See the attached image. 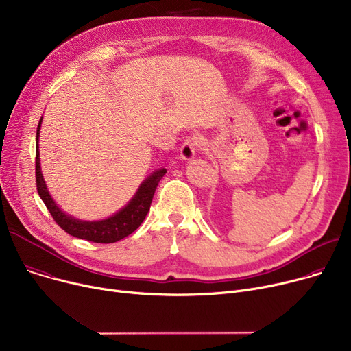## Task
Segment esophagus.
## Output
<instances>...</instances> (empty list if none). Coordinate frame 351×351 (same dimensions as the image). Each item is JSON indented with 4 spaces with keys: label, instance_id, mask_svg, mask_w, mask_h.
<instances>
[{
    "label": "esophagus",
    "instance_id": "esophagus-1",
    "mask_svg": "<svg viewBox=\"0 0 351 351\" xmlns=\"http://www.w3.org/2000/svg\"><path fill=\"white\" fill-rule=\"evenodd\" d=\"M198 146H199V142H198L197 138H188V139L182 143V146H181V149H180V156H181V158H182V160H186V161H188V160H193L194 156H195V152H197Z\"/></svg>",
    "mask_w": 351,
    "mask_h": 351
}]
</instances>
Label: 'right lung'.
<instances>
[{
    "mask_svg": "<svg viewBox=\"0 0 351 351\" xmlns=\"http://www.w3.org/2000/svg\"><path fill=\"white\" fill-rule=\"evenodd\" d=\"M42 118L36 130V160H35V173H36V186L38 194L49 209L53 219L69 234L94 241V243H115L121 239L129 236L136 230L141 223L145 221L146 215L150 209V204L157 188L158 181L167 173L166 169H158L153 171L147 178L142 181L138 191L130 198V201L115 212L111 217L101 221H82L71 215L66 213L49 194L42 170H40V156H39V136H40Z\"/></svg>",
    "mask_w": 351,
    "mask_h": 351,
    "instance_id": "obj_1",
    "label": "right lung"
}]
</instances>
